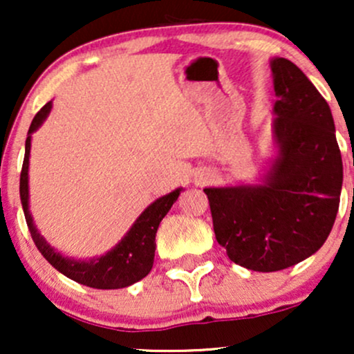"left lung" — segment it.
Returning <instances> with one entry per match:
<instances>
[{
	"label": "left lung",
	"mask_w": 354,
	"mask_h": 354,
	"mask_svg": "<svg viewBox=\"0 0 354 354\" xmlns=\"http://www.w3.org/2000/svg\"><path fill=\"white\" fill-rule=\"evenodd\" d=\"M278 156L263 185L205 188L216 241L236 265L290 268L323 246L339 208L343 161L326 100L286 58L271 59Z\"/></svg>",
	"instance_id": "left-lung-1"
}]
</instances>
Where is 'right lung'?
Masks as SVG:
<instances>
[{
  "label": "right lung",
  "mask_w": 354,
  "mask_h": 354,
  "mask_svg": "<svg viewBox=\"0 0 354 354\" xmlns=\"http://www.w3.org/2000/svg\"><path fill=\"white\" fill-rule=\"evenodd\" d=\"M51 111V101L36 113L30 126L26 138V146H24V161L21 168V176H19V196H21V205L24 211V218H26L28 228H30L31 238H33L36 248L39 250L46 261L53 268L63 273L66 278L73 281L84 284V286L96 288V290H118V288H126L129 284L140 281L146 274L151 271L154 261V250H156V238L158 226H160L161 219L166 216L169 209H171L173 203L180 196L181 188L171 191L166 196L158 198L156 201L146 208L140 218L136 219L131 230L124 234L118 245L108 251L106 254L100 256V258L88 259V261H81V259L66 258V256L59 254L55 248H51L46 243L41 234L36 230L33 218L30 213V191H28V168H30V149H31V133L36 131L46 116Z\"/></svg>",
  "instance_id": "1"
}]
</instances>
